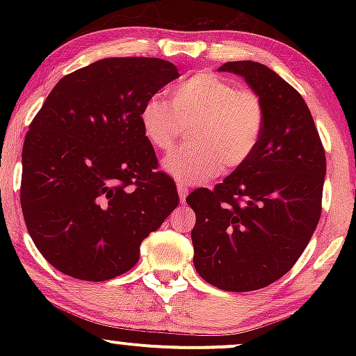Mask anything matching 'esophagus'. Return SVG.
<instances>
[{
	"label": "esophagus",
	"mask_w": 356,
	"mask_h": 356,
	"mask_svg": "<svg viewBox=\"0 0 356 356\" xmlns=\"http://www.w3.org/2000/svg\"><path fill=\"white\" fill-rule=\"evenodd\" d=\"M177 192H179V197H181V201H182V202L186 201L187 194H189V189H187L186 184H181V182H179V184H177Z\"/></svg>",
	"instance_id": "1"
}]
</instances>
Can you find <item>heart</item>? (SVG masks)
<instances>
[{"label": "heart", "mask_w": 356, "mask_h": 356, "mask_svg": "<svg viewBox=\"0 0 356 356\" xmlns=\"http://www.w3.org/2000/svg\"><path fill=\"white\" fill-rule=\"evenodd\" d=\"M261 97L211 72L189 76L172 88V104L150 97L138 120L149 144L169 152L189 130L192 142L164 161V169L184 184H201L246 164L264 130Z\"/></svg>", "instance_id": "heart-1"}]
</instances>
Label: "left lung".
<instances>
[{
    "label": "left lung",
    "instance_id": "8db88e82",
    "mask_svg": "<svg viewBox=\"0 0 356 356\" xmlns=\"http://www.w3.org/2000/svg\"><path fill=\"white\" fill-rule=\"evenodd\" d=\"M264 105L254 154L214 189H195L194 266L224 291H254L284 276L321 216L326 159L312 112L288 81L257 61H227Z\"/></svg>",
    "mask_w": 356,
    "mask_h": 356
}]
</instances>
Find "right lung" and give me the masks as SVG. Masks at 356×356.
<instances>
[{
    "mask_svg": "<svg viewBox=\"0 0 356 356\" xmlns=\"http://www.w3.org/2000/svg\"><path fill=\"white\" fill-rule=\"evenodd\" d=\"M179 79L170 61L104 58L63 76L23 144L22 209L44 259L107 281L136 266L140 244L179 204L142 132L147 99Z\"/></svg>",
    "mask_w": 356,
    "mask_h": 356,
    "instance_id": "right-lung-1",
    "label": "right lung"
}]
</instances>
